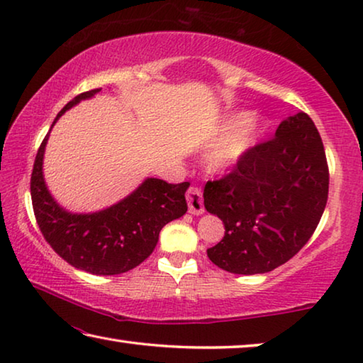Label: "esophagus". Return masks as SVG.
I'll use <instances>...</instances> for the list:
<instances>
[{
  "instance_id": "esophagus-1",
  "label": "esophagus",
  "mask_w": 363,
  "mask_h": 363,
  "mask_svg": "<svg viewBox=\"0 0 363 363\" xmlns=\"http://www.w3.org/2000/svg\"><path fill=\"white\" fill-rule=\"evenodd\" d=\"M187 203H189V211L192 214H203L205 213V206H203V195H201V189L192 186L187 190Z\"/></svg>"
}]
</instances>
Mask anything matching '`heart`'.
Listing matches in <instances>:
<instances>
[{
	"mask_svg": "<svg viewBox=\"0 0 363 363\" xmlns=\"http://www.w3.org/2000/svg\"><path fill=\"white\" fill-rule=\"evenodd\" d=\"M248 120V115L240 113L233 115L232 118L227 120L225 130H233V128L241 126L243 122L245 125L227 136L216 149L210 153L208 164L213 171H224L235 164L251 147H253L259 138L266 131V125L261 120Z\"/></svg>",
	"mask_w": 363,
	"mask_h": 363,
	"instance_id": "heart-1",
	"label": "heart"
}]
</instances>
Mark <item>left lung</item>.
<instances>
[{"mask_svg":"<svg viewBox=\"0 0 363 363\" xmlns=\"http://www.w3.org/2000/svg\"><path fill=\"white\" fill-rule=\"evenodd\" d=\"M328 163L311 116L281 121L275 138L251 147L223 177L208 181L206 211L224 223L211 262L232 274H266L309 242L328 200Z\"/></svg>","mask_w":363,"mask_h":363,"instance_id":"left-lung-1","label":"left lung"}]
</instances>
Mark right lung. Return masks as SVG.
<instances>
[{
  "instance_id": "add662e5",
  "label": "right lung",
  "mask_w": 363,
  "mask_h": 363,
  "mask_svg": "<svg viewBox=\"0 0 363 363\" xmlns=\"http://www.w3.org/2000/svg\"><path fill=\"white\" fill-rule=\"evenodd\" d=\"M99 91L91 89L78 94L60 110L54 123L75 104ZM48 136L36 153L30 194L36 223L49 247L70 266L94 275H116L139 266L157 247L163 225L186 214L189 182L169 184L150 177L107 210L72 214L54 201L43 179V155Z\"/></svg>"
}]
</instances>
